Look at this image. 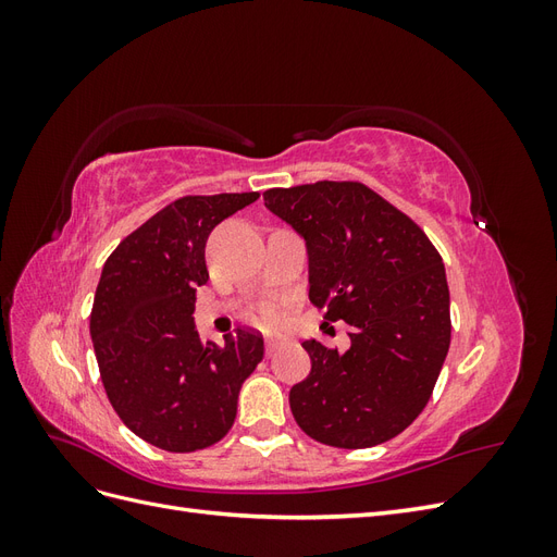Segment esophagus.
I'll list each match as a JSON object with an SVG mask.
<instances>
[{"label": "esophagus", "mask_w": 557, "mask_h": 557, "mask_svg": "<svg viewBox=\"0 0 557 557\" xmlns=\"http://www.w3.org/2000/svg\"><path fill=\"white\" fill-rule=\"evenodd\" d=\"M283 344H285V342H283V339H278V336H267V339H264V350H267V356H272V352H274V350H278Z\"/></svg>", "instance_id": "esophagus-1"}]
</instances>
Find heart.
Here are the masks:
<instances>
[{
	"instance_id": "1",
	"label": "heart",
	"mask_w": 557,
	"mask_h": 557,
	"mask_svg": "<svg viewBox=\"0 0 557 557\" xmlns=\"http://www.w3.org/2000/svg\"><path fill=\"white\" fill-rule=\"evenodd\" d=\"M262 318H264V320H272V313H269V311H262Z\"/></svg>"
}]
</instances>
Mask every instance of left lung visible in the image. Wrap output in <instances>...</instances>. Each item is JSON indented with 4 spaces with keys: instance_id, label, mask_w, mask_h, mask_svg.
Masks as SVG:
<instances>
[{
    "instance_id": "8db88e82",
    "label": "left lung",
    "mask_w": 557,
    "mask_h": 557,
    "mask_svg": "<svg viewBox=\"0 0 557 557\" xmlns=\"http://www.w3.org/2000/svg\"><path fill=\"white\" fill-rule=\"evenodd\" d=\"M264 207L307 242L309 299L346 320L350 348L309 339L311 372L290 409L311 440L369 448L407 430L434 391L450 344L442 256L409 215L356 181L272 188Z\"/></svg>"
}]
</instances>
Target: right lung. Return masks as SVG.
<instances>
[{
  "label": "right lung",
  "mask_w": 557,
  "mask_h": 557,
  "mask_svg": "<svg viewBox=\"0 0 557 557\" xmlns=\"http://www.w3.org/2000/svg\"><path fill=\"white\" fill-rule=\"evenodd\" d=\"M258 193L188 195L125 237L104 262L90 336L107 397L123 423L170 453L221 442L237 418L244 381L264 356L258 332L201 344L195 293L209 281L211 230Z\"/></svg>",
  "instance_id": "obj_1"
}]
</instances>
